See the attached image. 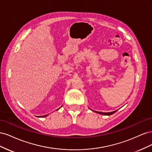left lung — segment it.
I'll use <instances>...</instances> for the list:
<instances>
[{"instance_id": "8db88e82", "label": "left lung", "mask_w": 152, "mask_h": 152, "mask_svg": "<svg viewBox=\"0 0 152 152\" xmlns=\"http://www.w3.org/2000/svg\"><path fill=\"white\" fill-rule=\"evenodd\" d=\"M117 110H115L113 112H95L96 113H98L99 114H102V115H111L113 114L114 113H115Z\"/></svg>"}]
</instances>
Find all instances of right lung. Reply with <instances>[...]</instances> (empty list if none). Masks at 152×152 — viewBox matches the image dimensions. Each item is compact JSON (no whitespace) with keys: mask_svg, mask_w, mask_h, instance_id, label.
<instances>
[{"mask_svg":"<svg viewBox=\"0 0 152 152\" xmlns=\"http://www.w3.org/2000/svg\"><path fill=\"white\" fill-rule=\"evenodd\" d=\"M61 107H60V108H61ZM59 109H58V110H59ZM48 115H48H43V116H41V117H47Z\"/></svg>","mask_w":152,"mask_h":152,"instance_id":"obj_1","label":"right lung"}]
</instances>
